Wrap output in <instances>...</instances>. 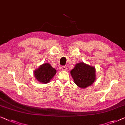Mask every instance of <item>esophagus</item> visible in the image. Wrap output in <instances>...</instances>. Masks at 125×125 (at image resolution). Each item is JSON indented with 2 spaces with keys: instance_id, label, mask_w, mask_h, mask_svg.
I'll return each instance as SVG.
<instances>
[{
  "instance_id": "esophagus-1",
  "label": "esophagus",
  "mask_w": 125,
  "mask_h": 125,
  "mask_svg": "<svg viewBox=\"0 0 125 125\" xmlns=\"http://www.w3.org/2000/svg\"><path fill=\"white\" fill-rule=\"evenodd\" d=\"M61 69H62V71H66L67 70V68L66 66H62V67H61Z\"/></svg>"
}]
</instances>
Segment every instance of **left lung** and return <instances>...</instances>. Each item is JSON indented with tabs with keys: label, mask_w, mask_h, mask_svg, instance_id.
I'll use <instances>...</instances> for the list:
<instances>
[{
	"label": "left lung",
	"mask_w": 125,
	"mask_h": 125,
	"mask_svg": "<svg viewBox=\"0 0 125 125\" xmlns=\"http://www.w3.org/2000/svg\"><path fill=\"white\" fill-rule=\"evenodd\" d=\"M70 73L75 83L81 88L91 85L96 80L95 68L83 62L76 63Z\"/></svg>",
	"instance_id": "obj_1"
}]
</instances>
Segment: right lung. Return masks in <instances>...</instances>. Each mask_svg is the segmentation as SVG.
Returning <instances> with one entry per match:
<instances>
[{
    "instance_id": "1",
    "label": "right lung",
    "mask_w": 125,
    "mask_h": 125,
    "mask_svg": "<svg viewBox=\"0 0 125 125\" xmlns=\"http://www.w3.org/2000/svg\"><path fill=\"white\" fill-rule=\"evenodd\" d=\"M56 73L57 71L55 68H52L49 63H46L41 65L35 70L34 75L38 82L43 84H46L50 82Z\"/></svg>"
}]
</instances>
